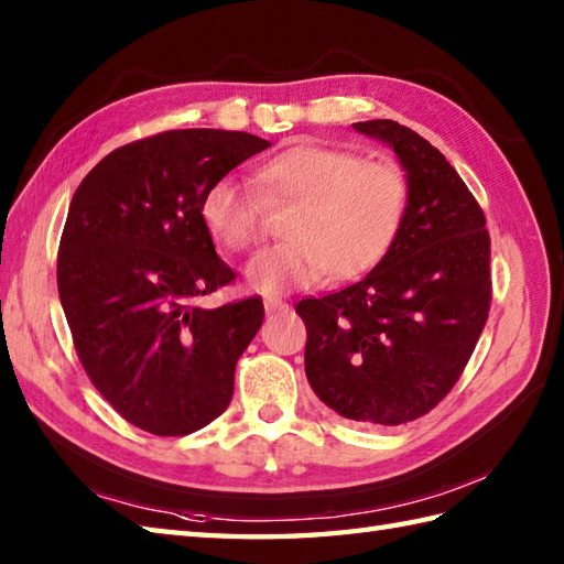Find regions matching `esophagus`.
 <instances>
[{"instance_id":"esophagus-1","label":"esophagus","mask_w":564,"mask_h":564,"mask_svg":"<svg viewBox=\"0 0 564 564\" xmlns=\"http://www.w3.org/2000/svg\"><path fill=\"white\" fill-rule=\"evenodd\" d=\"M263 307H267V313L269 315H275V313H289V303H283V301H279V297H267V301H263Z\"/></svg>"}]
</instances>
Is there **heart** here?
Here are the masks:
<instances>
[{
    "label": "heart",
    "mask_w": 564,
    "mask_h": 564,
    "mask_svg": "<svg viewBox=\"0 0 564 564\" xmlns=\"http://www.w3.org/2000/svg\"><path fill=\"white\" fill-rule=\"evenodd\" d=\"M257 184L271 206H293L283 218L285 242L249 261L247 281L261 293L310 289L329 273L349 281L386 259L398 237L410 184L394 160L319 142H297L259 164ZM203 223L230 251L259 237V200L237 176L213 182L200 203Z\"/></svg>",
    "instance_id": "b5f03b06"
}]
</instances>
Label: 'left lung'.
<instances>
[{"instance_id": "1", "label": "left lung", "mask_w": 564, "mask_h": 564, "mask_svg": "<svg viewBox=\"0 0 564 564\" xmlns=\"http://www.w3.org/2000/svg\"><path fill=\"white\" fill-rule=\"evenodd\" d=\"M398 154L410 184L398 237L364 281L295 313L305 376L329 410L398 426L429 414L458 382L492 301L485 213L451 162L398 121L354 123Z\"/></svg>"}]
</instances>
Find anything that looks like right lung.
Instances as JSON below:
<instances>
[{
  "instance_id": "right-lung-1",
  "label": "right lung",
  "mask_w": 564,
  "mask_h": 564,
  "mask_svg": "<svg viewBox=\"0 0 564 564\" xmlns=\"http://www.w3.org/2000/svg\"><path fill=\"white\" fill-rule=\"evenodd\" d=\"M269 140L188 128L113 150L82 178L57 251V293L79 361L126 422L186 436L232 400L261 297L194 301L235 281L200 215L213 182Z\"/></svg>"
}]
</instances>
